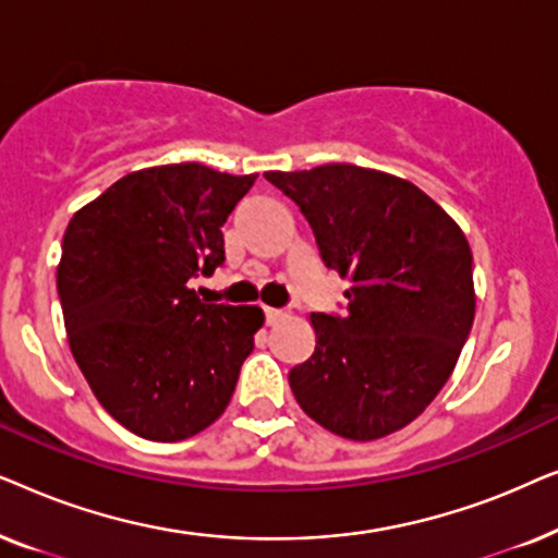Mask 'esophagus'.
I'll list each match as a JSON object with an SVG mask.
<instances>
[{"label": "esophagus", "mask_w": 558, "mask_h": 558, "mask_svg": "<svg viewBox=\"0 0 558 558\" xmlns=\"http://www.w3.org/2000/svg\"><path fill=\"white\" fill-rule=\"evenodd\" d=\"M289 312L287 310H274V307H266V323L269 325H277L281 319H287Z\"/></svg>", "instance_id": "esophagus-1"}]
</instances>
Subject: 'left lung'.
<instances>
[{
    "label": "left lung",
    "mask_w": 558,
    "mask_h": 558,
    "mask_svg": "<svg viewBox=\"0 0 558 558\" xmlns=\"http://www.w3.org/2000/svg\"><path fill=\"white\" fill-rule=\"evenodd\" d=\"M300 205L345 312H312L315 353L289 371L304 414L342 439L403 429L441 391L475 319L462 228L414 182L332 162L266 172Z\"/></svg>",
    "instance_id": "1"
}]
</instances>
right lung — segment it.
Instances as JSON below:
<instances>
[{"instance_id": "add662e5", "label": "right lung", "mask_w": 558, "mask_h": 558, "mask_svg": "<svg viewBox=\"0 0 558 558\" xmlns=\"http://www.w3.org/2000/svg\"><path fill=\"white\" fill-rule=\"evenodd\" d=\"M254 180L201 162L147 167L65 228L58 294L68 345L98 403L136 437H195L231 401L264 312L205 304L187 281L226 262L220 226Z\"/></svg>"}]
</instances>
